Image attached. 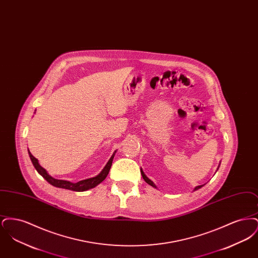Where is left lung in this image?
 I'll return each mask as SVG.
<instances>
[{
  "label": "left lung",
  "mask_w": 258,
  "mask_h": 258,
  "mask_svg": "<svg viewBox=\"0 0 258 258\" xmlns=\"http://www.w3.org/2000/svg\"><path fill=\"white\" fill-rule=\"evenodd\" d=\"M141 174H142V177H143V179H144V181L147 183V184H150V185H152V186H154V187H157L156 186V184H154L149 178H148L147 176L144 174V172L141 171ZM204 184H201V185H197V186H196V188H195V190H197V189H199L200 187H202Z\"/></svg>",
  "instance_id": "1"
}]
</instances>
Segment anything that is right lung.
<instances>
[{"label":"right lung","instance_id":"add662e5","mask_svg":"<svg viewBox=\"0 0 258 258\" xmlns=\"http://www.w3.org/2000/svg\"><path fill=\"white\" fill-rule=\"evenodd\" d=\"M116 153V152H115ZM115 153L112 155V157L110 158V160H108V162L106 163V165L104 166V168L102 169V171L100 172L98 175H97L96 177H93V178H89L86 180H82V181H79L77 183H72L70 181H64V180H58V179H55L53 177H51L49 174L47 173V171L41 167L38 163V160L31 154V152L29 151V156H30V159L32 160V163L34 164L35 168L37 169V171L50 184L56 186V187H60V188H66V189H70V190H74V191H85L88 190L90 188H93L95 186H97L98 184H100L105 178L106 176L108 175L109 170H110L111 165H112V161L114 159V156H115Z\"/></svg>","mask_w":258,"mask_h":258}]
</instances>
